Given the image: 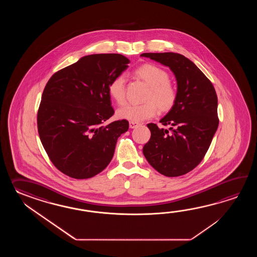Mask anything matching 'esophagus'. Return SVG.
I'll return each instance as SVG.
<instances>
[{"mask_svg":"<svg viewBox=\"0 0 257 257\" xmlns=\"http://www.w3.org/2000/svg\"><path fill=\"white\" fill-rule=\"evenodd\" d=\"M140 125H141V123H139V122H134V121L130 122V127L131 128H136L137 126H139Z\"/></svg>","mask_w":257,"mask_h":257,"instance_id":"34e87169","label":"esophagus"}]
</instances>
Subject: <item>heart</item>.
<instances>
[{
    "instance_id": "b5f03b06",
    "label": "heart",
    "mask_w": 257,
    "mask_h": 257,
    "mask_svg": "<svg viewBox=\"0 0 257 257\" xmlns=\"http://www.w3.org/2000/svg\"><path fill=\"white\" fill-rule=\"evenodd\" d=\"M136 74L150 86V90L145 96V99L150 100L141 104H126L117 110L118 117L141 122L156 115L158 106L163 111H168L174 106L177 99V91L169 82V75L166 71L158 66L144 64L137 69ZM125 82L126 78L122 73L114 77L109 82L108 93L116 104L125 103Z\"/></svg>"
}]
</instances>
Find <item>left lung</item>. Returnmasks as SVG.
I'll return each mask as SVG.
<instances>
[{
	"mask_svg": "<svg viewBox=\"0 0 257 257\" xmlns=\"http://www.w3.org/2000/svg\"><path fill=\"white\" fill-rule=\"evenodd\" d=\"M141 56L169 67L177 82L175 104L160 120L171 127L164 130L148 124L152 135L143 154L162 175H186L202 161L218 128L216 91L202 71L183 55L164 52Z\"/></svg>",
	"mask_w": 257,
	"mask_h": 257,
	"instance_id": "obj_1",
	"label": "left lung"
}]
</instances>
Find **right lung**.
<instances>
[{
	"instance_id": "right-lung-1",
	"label": "right lung",
	"mask_w": 257,
	"mask_h": 257,
	"mask_svg": "<svg viewBox=\"0 0 257 257\" xmlns=\"http://www.w3.org/2000/svg\"><path fill=\"white\" fill-rule=\"evenodd\" d=\"M120 54L84 56L56 72L44 89L38 112L39 138L52 164L75 179H87L109 164L128 121H114L108 85L128 67Z\"/></svg>"
}]
</instances>
